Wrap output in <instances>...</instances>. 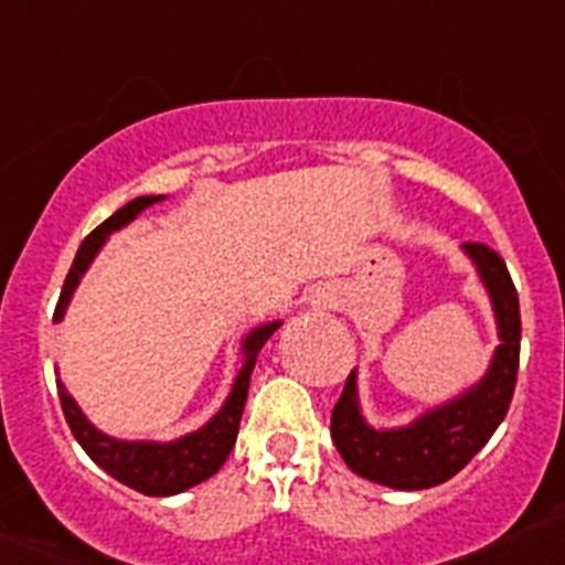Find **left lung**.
Segmentation results:
<instances>
[{"instance_id":"obj_1","label":"left lung","mask_w":565,"mask_h":565,"mask_svg":"<svg viewBox=\"0 0 565 565\" xmlns=\"http://www.w3.org/2000/svg\"><path fill=\"white\" fill-rule=\"evenodd\" d=\"M462 253L490 294L500 345L481 381L405 427H372L359 405L356 370L348 375L342 397L331 411V440L348 468L375 484L392 490H429L444 484L479 455L509 413L520 370V299L495 249L465 242Z\"/></svg>"}]
</instances>
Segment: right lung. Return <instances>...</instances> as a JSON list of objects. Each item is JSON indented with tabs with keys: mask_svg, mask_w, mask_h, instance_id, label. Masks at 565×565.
I'll list each match as a JSON object with an SVG mask.
<instances>
[{
	"mask_svg": "<svg viewBox=\"0 0 565 565\" xmlns=\"http://www.w3.org/2000/svg\"><path fill=\"white\" fill-rule=\"evenodd\" d=\"M160 201H166V195H141L136 198V201L125 203L119 212L110 214L106 223L97 225V228L81 242L73 266H70L67 271L60 305H56L54 323H60L62 318H65L67 305L70 299H73L75 288H78L81 277L86 275V269H89L92 260L97 258V253H100L103 244L108 242V236L114 234V231L130 225L143 209L154 206V203ZM280 326L282 321L260 323L244 337L242 367L236 372V381L234 386H231V394L225 397L223 408L214 413L203 427H198L193 433L182 435V438L177 440H166V444H160V440H121L114 438V435H106L84 416V411L78 408V403H75L73 394L67 392L65 383L56 381L62 411H65V418L70 429H73L75 440H78L81 449L92 457V462H97L108 476H114L116 481L127 484L130 490L143 492V495H179V492L212 479V476L223 468L231 449H234L236 435H239L242 411L244 403H247L249 375H253L255 359H258L264 342L269 340Z\"/></svg>",
	"mask_w": 565,
	"mask_h": 565,
	"instance_id": "obj_1",
	"label": "right lung"
}]
</instances>
